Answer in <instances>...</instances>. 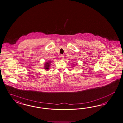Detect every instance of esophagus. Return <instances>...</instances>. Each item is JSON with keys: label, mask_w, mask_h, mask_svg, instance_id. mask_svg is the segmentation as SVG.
Here are the masks:
<instances>
[{"label": "esophagus", "mask_w": 123, "mask_h": 123, "mask_svg": "<svg viewBox=\"0 0 123 123\" xmlns=\"http://www.w3.org/2000/svg\"><path fill=\"white\" fill-rule=\"evenodd\" d=\"M60 59L62 60L64 59V56H63V55H61L60 56Z\"/></svg>", "instance_id": "34e87169"}]
</instances>
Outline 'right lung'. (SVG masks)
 <instances>
[{
	"label": "right lung",
	"mask_w": 123,
	"mask_h": 123,
	"mask_svg": "<svg viewBox=\"0 0 123 123\" xmlns=\"http://www.w3.org/2000/svg\"><path fill=\"white\" fill-rule=\"evenodd\" d=\"M50 61H48V62H47L46 63H45L44 64V68L46 70H48V69H49V66H50Z\"/></svg>",
	"instance_id": "add662e5"
}]
</instances>
